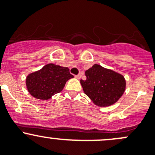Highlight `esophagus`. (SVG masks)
Instances as JSON below:
<instances>
[{
    "mask_svg": "<svg viewBox=\"0 0 155 155\" xmlns=\"http://www.w3.org/2000/svg\"><path fill=\"white\" fill-rule=\"evenodd\" d=\"M75 77H76V78H78V79H80V78H81V73H79V74H77Z\"/></svg>",
    "mask_w": 155,
    "mask_h": 155,
    "instance_id": "esophagus-1",
    "label": "esophagus"
}]
</instances>
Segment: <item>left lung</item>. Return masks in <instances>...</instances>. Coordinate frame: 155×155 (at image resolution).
<instances>
[{
	"instance_id": "left-lung-1",
	"label": "left lung",
	"mask_w": 155,
	"mask_h": 155,
	"mask_svg": "<svg viewBox=\"0 0 155 155\" xmlns=\"http://www.w3.org/2000/svg\"><path fill=\"white\" fill-rule=\"evenodd\" d=\"M87 79L81 80L85 94L98 106L115 103L124 93L126 81L123 75L95 64L85 71Z\"/></svg>"
}]
</instances>
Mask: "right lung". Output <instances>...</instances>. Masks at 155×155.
<instances>
[{"label": "right lung", "mask_w": 155, "mask_h": 155, "mask_svg": "<svg viewBox=\"0 0 155 155\" xmlns=\"http://www.w3.org/2000/svg\"><path fill=\"white\" fill-rule=\"evenodd\" d=\"M72 78L74 76L70 74L69 68L50 63L28 74L26 86L34 97L47 100L62 91L66 81Z\"/></svg>", "instance_id": "1"}]
</instances>
